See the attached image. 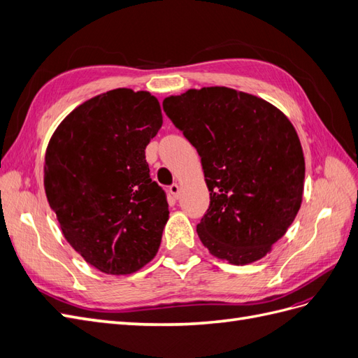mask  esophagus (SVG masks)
<instances>
[{
	"label": "esophagus",
	"instance_id": "esophagus-1",
	"mask_svg": "<svg viewBox=\"0 0 358 358\" xmlns=\"http://www.w3.org/2000/svg\"><path fill=\"white\" fill-rule=\"evenodd\" d=\"M169 191H170V194L175 199H178L179 197V192H180V187H179V183H173V185H170L169 187Z\"/></svg>",
	"mask_w": 358,
	"mask_h": 358
}]
</instances>
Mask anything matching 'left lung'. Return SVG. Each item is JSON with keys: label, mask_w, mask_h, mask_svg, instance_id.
Returning a JSON list of instances; mask_svg holds the SVG:
<instances>
[{"label": "left lung", "mask_w": 358, "mask_h": 358, "mask_svg": "<svg viewBox=\"0 0 358 358\" xmlns=\"http://www.w3.org/2000/svg\"><path fill=\"white\" fill-rule=\"evenodd\" d=\"M162 107L201 157L210 192L197 225L201 243L236 266L266 257L303 200L305 157L296 128L273 104L225 86L170 95Z\"/></svg>", "instance_id": "obj_1"}]
</instances>
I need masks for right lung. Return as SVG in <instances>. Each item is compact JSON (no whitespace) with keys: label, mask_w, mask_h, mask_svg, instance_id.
I'll return each instance as SVG.
<instances>
[{"label":"right lung","mask_w":358,"mask_h":358,"mask_svg":"<svg viewBox=\"0 0 358 358\" xmlns=\"http://www.w3.org/2000/svg\"><path fill=\"white\" fill-rule=\"evenodd\" d=\"M161 125L157 96L117 88L76 107L49 140V206L74 251L106 275L137 272L159 248L170 212L145 149Z\"/></svg>","instance_id":"right-lung-1"}]
</instances>
